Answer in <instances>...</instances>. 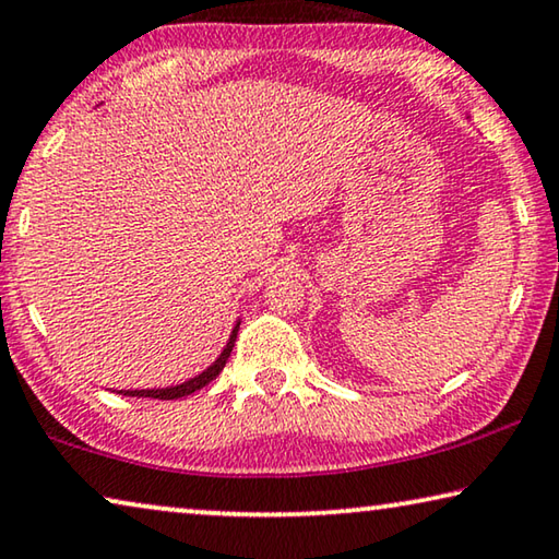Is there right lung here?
Instances as JSON below:
<instances>
[{"mask_svg": "<svg viewBox=\"0 0 559 559\" xmlns=\"http://www.w3.org/2000/svg\"><path fill=\"white\" fill-rule=\"evenodd\" d=\"M238 325H241V321H236L234 331H231V335H228V341L224 345V350H221V356L214 362H211V366L203 370V373L193 376L189 380H183V383H179V385L144 388V391H117V393L131 395V397H158V401H176V397H186V395L201 391L203 385H209L211 380H214L221 373V370H224L226 360H228V356H231V350H234V343H236V335H238Z\"/></svg>", "mask_w": 559, "mask_h": 559, "instance_id": "right-lung-1", "label": "right lung"}]
</instances>
